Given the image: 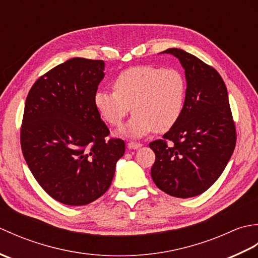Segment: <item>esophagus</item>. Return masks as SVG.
I'll return each instance as SVG.
<instances>
[{"instance_id":"esophagus-1","label":"esophagus","mask_w":258,"mask_h":258,"mask_svg":"<svg viewBox=\"0 0 258 258\" xmlns=\"http://www.w3.org/2000/svg\"><path fill=\"white\" fill-rule=\"evenodd\" d=\"M141 146H142V144L138 143V142H130V143L127 144V147L131 150H138Z\"/></svg>"}]
</instances>
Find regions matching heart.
I'll return each mask as SVG.
<instances>
[{"mask_svg": "<svg viewBox=\"0 0 258 258\" xmlns=\"http://www.w3.org/2000/svg\"><path fill=\"white\" fill-rule=\"evenodd\" d=\"M114 92L101 89L94 94V106L111 126H118L131 112L134 115L119 131L130 138H141L155 130H171L182 116L186 83L179 71L153 65L131 68L113 82Z\"/></svg>", "mask_w": 258, "mask_h": 258, "instance_id": "obj_1", "label": "heart"}]
</instances>
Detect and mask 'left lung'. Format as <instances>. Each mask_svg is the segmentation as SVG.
<instances>
[{
	"label": "left lung",
	"mask_w": 258,
	"mask_h": 258,
	"mask_svg": "<svg viewBox=\"0 0 258 258\" xmlns=\"http://www.w3.org/2000/svg\"><path fill=\"white\" fill-rule=\"evenodd\" d=\"M185 70V106L177 124L150 143L152 178L166 194L188 199L221 176L236 144L226 85L217 71L180 48H168Z\"/></svg>",
	"instance_id": "8db88e82"
}]
</instances>
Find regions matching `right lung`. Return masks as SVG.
<instances>
[{"label":"right lung","instance_id":"add662e5","mask_svg":"<svg viewBox=\"0 0 258 258\" xmlns=\"http://www.w3.org/2000/svg\"><path fill=\"white\" fill-rule=\"evenodd\" d=\"M104 68L102 59L71 58L42 75L26 97L22 153L41 187L65 205L90 204L105 193L125 152L123 140H106L94 106Z\"/></svg>","mask_w":258,"mask_h":258}]
</instances>
